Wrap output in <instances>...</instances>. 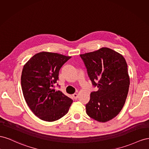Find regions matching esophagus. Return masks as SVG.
Wrapping results in <instances>:
<instances>
[{"instance_id":"1","label":"esophagus","mask_w":149,"mask_h":149,"mask_svg":"<svg viewBox=\"0 0 149 149\" xmlns=\"http://www.w3.org/2000/svg\"><path fill=\"white\" fill-rule=\"evenodd\" d=\"M73 97H74V98L75 99H77L78 98V94H77V93H74V94H73Z\"/></svg>"}]
</instances>
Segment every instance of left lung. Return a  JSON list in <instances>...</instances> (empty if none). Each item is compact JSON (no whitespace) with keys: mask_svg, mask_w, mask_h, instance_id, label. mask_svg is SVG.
Instances as JSON below:
<instances>
[{"mask_svg":"<svg viewBox=\"0 0 149 149\" xmlns=\"http://www.w3.org/2000/svg\"><path fill=\"white\" fill-rule=\"evenodd\" d=\"M80 56L92 85L99 88L91 92L86 113L97 121L107 122L120 113L125 102L130 85L127 62L121 54L107 47Z\"/></svg>","mask_w":149,"mask_h":149,"instance_id":"left-lung-1","label":"left lung"}]
</instances>
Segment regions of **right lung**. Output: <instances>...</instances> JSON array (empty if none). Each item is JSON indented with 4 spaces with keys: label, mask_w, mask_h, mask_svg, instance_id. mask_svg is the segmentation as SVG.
<instances>
[{
    "label": "right lung",
    "mask_w": 149,
    "mask_h": 149,
    "mask_svg": "<svg viewBox=\"0 0 149 149\" xmlns=\"http://www.w3.org/2000/svg\"><path fill=\"white\" fill-rule=\"evenodd\" d=\"M70 58L42 52L30 58L23 67L21 86L24 99L32 112L42 120L60 119L67 114L73 102L61 91L54 88L59 70Z\"/></svg>",
    "instance_id": "right-lung-1"
}]
</instances>
